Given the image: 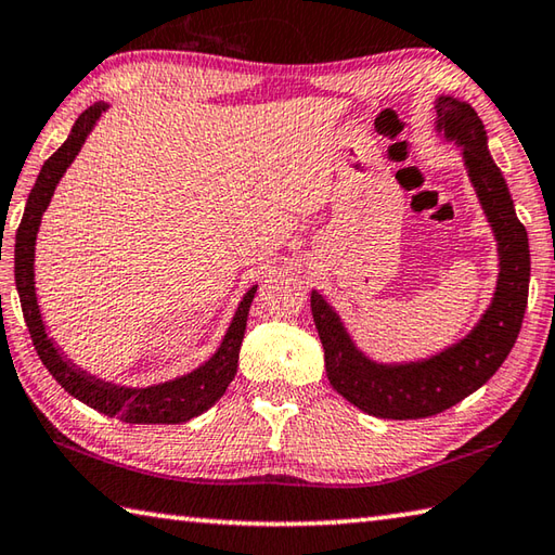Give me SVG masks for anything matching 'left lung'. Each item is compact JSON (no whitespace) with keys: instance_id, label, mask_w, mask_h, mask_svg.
Returning <instances> with one entry per match:
<instances>
[{"instance_id":"obj_1","label":"left lung","mask_w":555,"mask_h":555,"mask_svg":"<svg viewBox=\"0 0 555 555\" xmlns=\"http://www.w3.org/2000/svg\"><path fill=\"white\" fill-rule=\"evenodd\" d=\"M439 130L463 145L468 177L490 220L500 249V279L492 306L459 345L427 361L383 366L351 345L337 312L318 291L310 296L312 320L325 349V371L341 398L383 420L431 417L478 390L515 347L529 298V240L512 206L500 167L488 153V135L470 104L451 96L437 102Z\"/></svg>"}]
</instances>
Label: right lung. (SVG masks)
I'll list each match as a JSON object with an SVG mask.
<instances>
[{"instance_id": "add662e5", "label": "right lung", "mask_w": 555, "mask_h": 555, "mask_svg": "<svg viewBox=\"0 0 555 555\" xmlns=\"http://www.w3.org/2000/svg\"><path fill=\"white\" fill-rule=\"evenodd\" d=\"M102 111H106V104L99 102L94 106H89L85 114L75 120L73 133H69L65 143L46 159V165L36 179V186L31 189V194H28L26 210L22 225L16 230L14 245L16 291L18 298H22L26 327L31 332L34 347L40 361H43L46 369L69 396H75L77 400H82L85 405L104 412L108 417L130 422V425H179V422H189L191 417L206 412L228 390L230 380L235 378L240 347H243L247 327V312L251 306V298L257 294V286H251L245 294L243 304H240L233 318V325L225 332L223 345L218 347L216 354L210 357L204 366H198L186 376L150 388L114 386V383L99 380L94 376H89L87 371L77 369L73 361L60 354L55 341L48 337L36 304L34 249L40 218H43V210L50 204V196H53L60 177L65 175V169L79 153V147L85 145L89 130L94 128L96 118L102 116Z\"/></svg>"}]
</instances>
